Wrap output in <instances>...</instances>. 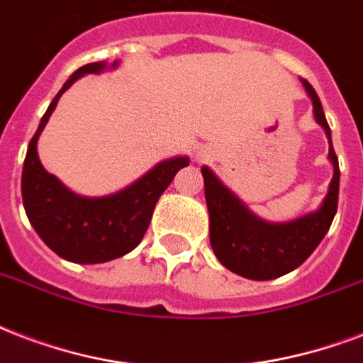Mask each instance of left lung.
Wrapping results in <instances>:
<instances>
[{
    "label": "left lung",
    "mask_w": 363,
    "mask_h": 363,
    "mask_svg": "<svg viewBox=\"0 0 363 363\" xmlns=\"http://www.w3.org/2000/svg\"><path fill=\"white\" fill-rule=\"evenodd\" d=\"M313 98L314 117L324 126L330 140L333 179L318 212L303 216L289 223H267L248 212V208L221 185L206 167L204 195L210 213V244L216 257L229 271L252 280H272L301 265L330 231L339 202V161L331 145V130L322 102L311 83L303 81Z\"/></svg>",
    "instance_id": "8db88e82"
}]
</instances>
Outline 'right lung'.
I'll list each match as a JSON object with an SVG mask.
<instances>
[{
  "instance_id": "1",
  "label": "right lung",
  "mask_w": 363,
  "mask_h": 363,
  "mask_svg": "<svg viewBox=\"0 0 363 363\" xmlns=\"http://www.w3.org/2000/svg\"><path fill=\"white\" fill-rule=\"evenodd\" d=\"M104 67L106 62L85 64L64 83L30 140L22 168V202L28 220L55 254L74 263H106L136 248L150 227L159 196L178 170L189 164L187 157L159 162L126 189L100 199L75 195L45 170L38 157V138L56 104L81 75L100 74Z\"/></svg>"
}]
</instances>
